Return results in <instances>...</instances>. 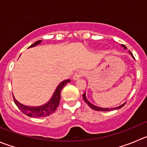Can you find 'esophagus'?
Here are the masks:
<instances>
[{
  "mask_svg": "<svg viewBox=\"0 0 147 147\" xmlns=\"http://www.w3.org/2000/svg\"><path fill=\"white\" fill-rule=\"evenodd\" d=\"M85 74H86V73H85L84 71H83V70H79V71H76V74L74 76V80H77V79H80L81 77L84 76Z\"/></svg>",
  "mask_w": 147,
  "mask_h": 147,
  "instance_id": "1",
  "label": "esophagus"
}]
</instances>
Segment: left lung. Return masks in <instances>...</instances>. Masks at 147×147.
Instances as JSON below:
<instances>
[{
  "instance_id": "8db88e82",
  "label": "left lung",
  "mask_w": 147,
  "mask_h": 147,
  "mask_svg": "<svg viewBox=\"0 0 147 147\" xmlns=\"http://www.w3.org/2000/svg\"><path fill=\"white\" fill-rule=\"evenodd\" d=\"M122 45V47H123L124 49H127V47H125V46L124 45ZM129 53H130V54H131V56H132L133 58H134V55H133V54L131 53L130 51H129ZM83 99H84V100L85 102H86V104H87L88 105H89V107H91V108L93 109V110H97V111H111V110H117V109L121 108V107H122L125 104V103H123V105H120L119 107H113V108H104V107H97V106L94 105L93 104H92V103H91V102H89L87 100V99H86V94H85V93L83 94Z\"/></svg>"
}]
</instances>
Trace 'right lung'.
<instances>
[{
    "label": "right lung",
    "mask_w": 147,
    "mask_h": 147,
    "mask_svg": "<svg viewBox=\"0 0 147 147\" xmlns=\"http://www.w3.org/2000/svg\"><path fill=\"white\" fill-rule=\"evenodd\" d=\"M42 40H38V41L35 42L34 44H32L29 47H35L37 45L41 43ZM71 82L70 79H67V80L63 81L62 82L59 84L58 87L55 89V92H54L53 95L51 97L50 101L47 102L46 104L43 105L42 106H37V107H30V106H26L22 104L19 102L15 99L14 96L13 95V100L16 104V105L19 107V110L24 113V114L26 115L29 117H32V118H42V117L48 116L52 113H53L55 111V110L58 107V105H59L60 100H61V92L63 88L68 83Z\"/></svg>",
    "instance_id": "add662e5"
}]
</instances>
